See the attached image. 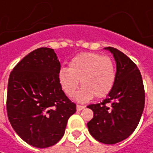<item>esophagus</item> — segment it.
Segmentation results:
<instances>
[{
  "instance_id": "obj_1",
  "label": "esophagus",
  "mask_w": 153,
  "mask_h": 153,
  "mask_svg": "<svg viewBox=\"0 0 153 153\" xmlns=\"http://www.w3.org/2000/svg\"><path fill=\"white\" fill-rule=\"evenodd\" d=\"M84 108H85V106H84V105H76V111H82V110H83Z\"/></svg>"
}]
</instances>
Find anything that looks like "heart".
<instances>
[{"instance_id":"1","label":"heart","mask_w":153,"mask_h":153,"mask_svg":"<svg viewBox=\"0 0 153 153\" xmlns=\"http://www.w3.org/2000/svg\"><path fill=\"white\" fill-rule=\"evenodd\" d=\"M116 66L109 56L92 53H82L75 56L68 68H61L59 81L64 93L72 96L79 86L82 88L75 95V100L85 103L94 96L106 97L112 90L116 82Z\"/></svg>"}]
</instances>
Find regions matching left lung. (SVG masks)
Masks as SVG:
<instances>
[{"label": "left lung", "instance_id": "left-lung-1", "mask_svg": "<svg viewBox=\"0 0 153 153\" xmlns=\"http://www.w3.org/2000/svg\"><path fill=\"white\" fill-rule=\"evenodd\" d=\"M105 49L114 57L116 82L105 100L88 105L94 111V117L87 125L95 140L111 145L127 139L136 128L144 110L145 90L137 65L117 48Z\"/></svg>", "mask_w": 153, "mask_h": 153}]
</instances>
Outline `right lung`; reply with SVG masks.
I'll use <instances>...</instances> for the list:
<instances>
[{"label":"right lung","mask_w":153,"mask_h":153,"mask_svg":"<svg viewBox=\"0 0 153 153\" xmlns=\"http://www.w3.org/2000/svg\"><path fill=\"white\" fill-rule=\"evenodd\" d=\"M60 63L53 49L40 48L10 73L7 111L15 132L29 145L46 148L63 137L69 117L76 111L59 81Z\"/></svg>","instance_id":"right-lung-1"}]
</instances>
